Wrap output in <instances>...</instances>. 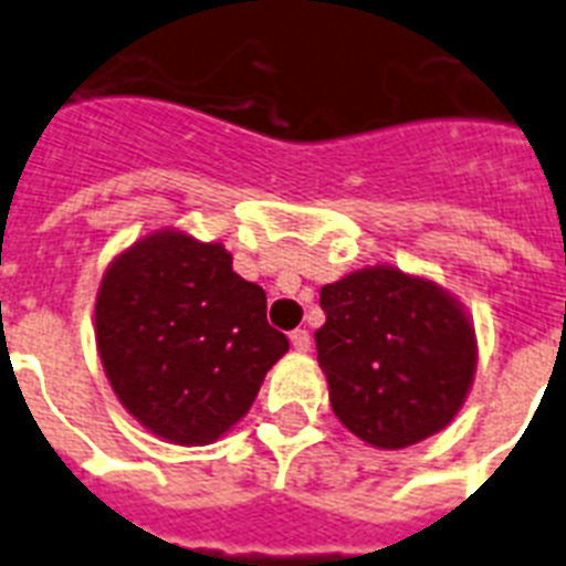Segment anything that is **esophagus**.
Instances as JSON below:
<instances>
[{
  "label": "esophagus",
  "instance_id": "obj_1",
  "mask_svg": "<svg viewBox=\"0 0 566 566\" xmlns=\"http://www.w3.org/2000/svg\"><path fill=\"white\" fill-rule=\"evenodd\" d=\"M290 344H293V350H296V353H307V350H311L313 338H311V333H307V331H293V333H290Z\"/></svg>",
  "mask_w": 566,
  "mask_h": 566
}]
</instances>
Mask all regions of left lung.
<instances>
[{
  "mask_svg": "<svg viewBox=\"0 0 566 566\" xmlns=\"http://www.w3.org/2000/svg\"><path fill=\"white\" fill-rule=\"evenodd\" d=\"M318 302V367L353 436L401 450L455 419L475 376V331L444 287L378 264L324 284Z\"/></svg>",
  "mask_w": 566,
  "mask_h": 566,
  "instance_id": "obj_1",
  "label": "left lung"
}]
</instances>
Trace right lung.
Returning <instances> with one entry per match:
<instances>
[{
    "mask_svg": "<svg viewBox=\"0 0 566 566\" xmlns=\"http://www.w3.org/2000/svg\"><path fill=\"white\" fill-rule=\"evenodd\" d=\"M96 347L113 392L170 444H210L242 419L287 353L268 296L219 242L159 230L119 253L96 296Z\"/></svg>",
    "mask_w": 566,
    "mask_h": 566,
    "instance_id": "1",
    "label": "right lung"
}]
</instances>
